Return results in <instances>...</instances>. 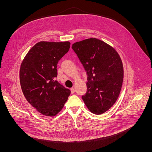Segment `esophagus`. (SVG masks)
<instances>
[{
	"label": "esophagus",
	"mask_w": 152,
	"mask_h": 152,
	"mask_svg": "<svg viewBox=\"0 0 152 152\" xmlns=\"http://www.w3.org/2000/svg\"><path fill=\"white\" fill-rule=\"evenodd\" d=\"M75 92V89L74 88H72L71 89V93L72 94H73Z\"/></svg>",
	"instance_id": "obj_1"
}]
</instances>
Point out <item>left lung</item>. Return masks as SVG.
Wrapping results in <instances>:
<instances>
[{"label":"left lung","instance_id":"obj_1","mask_svg":"<svg viewBox=\"0 0 152 152\" xmlns=\"http://www.w3.org/2000/svg\"><path fill=\"white\" fill-rule=\"evenodd\" d=\"M72 48L87 75V93L82 99L90 112L102 114L115 104L120 94L124 78L121 58L111 45L96 38L77 42Z\"/></svg>","mask_w":152,"mask_h":152}]
</instances>
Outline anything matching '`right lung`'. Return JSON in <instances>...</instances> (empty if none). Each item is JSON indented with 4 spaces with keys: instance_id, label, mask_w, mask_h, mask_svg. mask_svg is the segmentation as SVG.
<instances>
[{
    "instance_id": "right-lung-1",
    "label": "right lung",
    "mask_w": 152,
    "mask_h": 152,
    "mask_svg": "<svg viewBox=\"0 0 152 152\" xmlns=\"http://www.w3.org/2000/svg\"><path fill=\"white\" fill-rule=\"evenodd\" d=\"M70 47L68 41H41L30 49L21 64L23 93L32 107L45 116L58 114L70 94V90L55 80L57 64Z\"/></svg>"
}]
</instances>
